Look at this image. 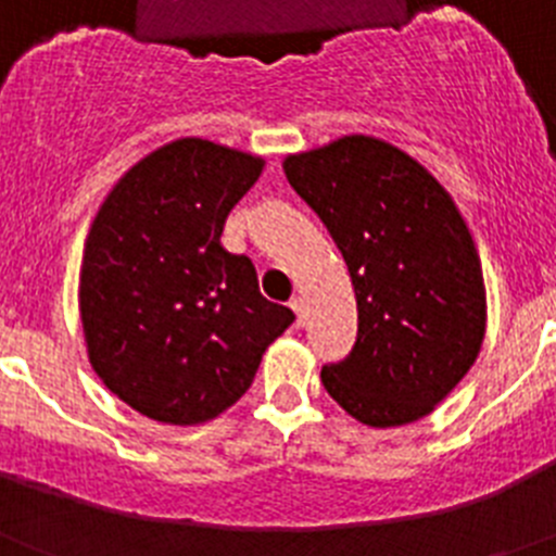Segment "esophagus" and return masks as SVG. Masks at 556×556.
<instances>
[{
  "instance_id": "1",
  "label": "esophagus",
  "mask_w": 556,
  "mask_h": 556,
  "mask_svg": "<svg viewBox=\"0 0 556 556\" xmlns=\"http://www.w3.org/2000/svg\"><path fill=\"white\" fill-rule=\"evenodd\" d=\"M289 306H292L294 317H298V326H306V317H308L306 298H301V294H298V298H292V303H289Z\"/></svg>"
}]
</instances>
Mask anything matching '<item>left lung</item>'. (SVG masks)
<instances>
[{
    "instance_id": "left-lung-1",
    "label": "left lung",
    "mask_w": 556,
    "mask_h": 556,
    "mask_svg": "<svg viewBox=\"0 0 556 556\" xmlns=\"http://www.w3.org/2000/svg\"><path fill=\"white\" fill-rule=\"evenodd\" d=\"M283 172L333 236L356 289V345L323 367V387L358 424H415L473 367L488 328L468 225L426 166L372 136L294 152Z\"/></svg>"
}]
</instances>
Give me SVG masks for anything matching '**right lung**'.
<instances>
[{
  "label": "right lung",
  "mask_w": 556,
  "mask_h": 556,
  "mask_svg": "<svg viewBox=\"0 0 556 556\" xmlns=\"http://www.w3.org/2000/svg\"><path fill=\"white\" fill-rule=\"evenodd\" d=\"M264 161L178 139L130 166L88 230L80 320L102 384L150 420H214L253 384L292 308L258 292L248 255L219 244Z\"/></svg>",
  "instance_id": "right-lung-1"
}]
</instances>
